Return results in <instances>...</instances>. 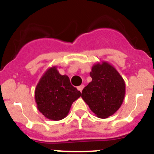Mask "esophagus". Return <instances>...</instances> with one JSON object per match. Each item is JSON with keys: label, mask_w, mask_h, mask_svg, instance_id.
<instances>
[{"label": "esophagus", "mask_w": 154, "mask_h": 154, "mask_svg": "<svg viewBox=\"0 0 154 154\" xmlns=\"http://www.w3.org/2000/svg\"><path fill=\"white\" fill-rule=\"evenodd\" d=\"M83 88H84V85H81V86L77 87V89H78L79 91H80V92H82V91H83Z\"/></svg>", "instance_id": "obj_1"}]
</instances>
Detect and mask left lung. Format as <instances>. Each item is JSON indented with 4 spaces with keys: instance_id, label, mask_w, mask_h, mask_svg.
I'll use <instances>...</instances> for the list:
<instances>
[{
    "instance_id": "1",
    "label": "left lung",
    "mask_w": 154,
    "mask_h": 154,
    "mask_svg": "<svg viewBox=\"0 0 154 154\" xmlns=\"http://www.w3.org/2000/svg\"><path fill=\"white\" fill-rule=\"evenodd\" d=\"M92 80L82 91L81 97L100 119H107L122 106L126 92L125 82L116 68L106 61L94 63Z\"/></svg>"
}]
</instances>
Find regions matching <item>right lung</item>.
<instances>
[{
	"label": "right lung",
	"mask_w": 154,
	"mask_h": 154,
	"mask_svg": "<svg viewBox=\"0 0 154 154\" xmlns=\"http://www.w3.org/2000/svg\"><path fill=\"white\" fill-rule=\"evenodd\" d=\"M81 96L70 83L67 75L60 74L56 66L48 68L35 88V101L38 111L52 121L68 116L73 102Z\"/></svg>",
	"instance_id": "obj_1"
}]
</instances>
